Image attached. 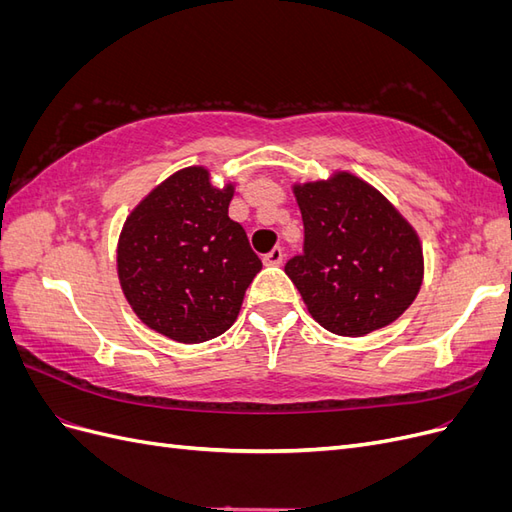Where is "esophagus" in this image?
Masks as SVG:
<instances>
[{"instance_id": "34e87169", "label": "esophagus", "mask_w": 512, "mask_h": 512, "mask_svg": "<svg viewBox=\"0 0 512 512\" xmlns=\"http://www.w3.org/2000/svg\"><path fill=\"white\" fill-rule=\"evenodd\" d=\"M282 260H284V250H282L280 245L273 247V250H271L269 254H265V265L277 267V265H282Z\"/></svg>"}]
</instances>
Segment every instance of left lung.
<instances>
[{
	"label": "left lung",
	"mask_w": 512,
	"mask_h": 512,
	"mask_svg": "<svg viewBox=\"0 0 512 512\" xmlns=\"http://www.w3.org/2000/svg\"><path fill=\"white\" fill-rule=\"evenodd\" d=\"M303 254L286 262L312 318L335 335L361 337L397 320L423 284V247L374 185L346 170L294 185Z\"/></svg>",
	"instance_id": "1"
}]
</instances>
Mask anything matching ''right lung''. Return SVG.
Returning a JSON list of instances; mask_svg holds the SVG:
<instances>
[{"label": "right lung", "mask_w": 512, "mask_h": 512, "mask_svg": "<svg viewBox=\"0 0 512 512\" xmlns=\"http://www.w3.org/2000/svg\"><path fill=\"white\" fill-rule=\"evenodd\" d=\"M232 194V183L211 185L205 166L181 168L121 228V290L149 329L175 342L200 344L230 329L262 269L243 226L228 218Z\"/></svg>", "instance_id": "obj_1"}]
</instances>
